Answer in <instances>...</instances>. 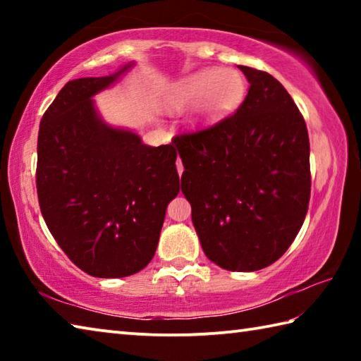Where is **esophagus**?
Returning <instances> with one entry per match:
<instances>
[{
    "instance_id": "1",
    "label": "esophagus",
    "mask_w": 361,
    "mask_h": 361,
    "mask_svg": "<svg viewBox=\"0 0 361 361\" xmlns=\"http://www.w3.org/2000/svg\"><path fill=\"white\" fill-rule=\"evenodd\" d=\"M176 170H178V173H183V164H181V159H176Z\"/></svg>"
}]
</instances>
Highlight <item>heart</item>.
<instances>
[{"instance_id":"heart-1","label":"heart","mask_w":361,"mask_h":361,"mask_svg":"<svg viewBox=\"0 0 361 361\" xmlns=\"http://www.w3.org/2000/svg\"><path fill=\"white\" fill-rule=\"evenodd\" d=\"M245 81L235 70L202 68L180 79L166 97V106L172 111L194 102L191 121L212 124L235 111L245 99Z\"/></svg>"}]
</instances>
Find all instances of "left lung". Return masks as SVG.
I'll return each instance as SVG.
<instances>
[{
    "instance_id": "left-lung-1",
    "label": "left lung",
    "mask_w": 361,
    "mask_h": 361,
    "mask_svg": "<svg viewBox=\"0 0 361 361\" xmlns=\"http://www.w3.org/2000/svg\"><path fill=\"white\" fill-rule=\"evenodd\" d=\"M250 82L234 114L173 138L181 191L207 258L237 272L271 266L295 240L310 199L309 135L276 78L239 65Z\"/></svg>"
}]
</instances>
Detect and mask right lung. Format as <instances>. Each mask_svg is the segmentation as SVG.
<instances>
[{"label":"right lung","mask_w":361,"mask_h":361,"mask_svg":"<svg viewBox=\"0 0 361 361\" xmlns=\"http://www.w3.org/2000/svg\"><path fill=\"white\" fill-rule=\"evenodd\" d=\"M111 76L66 82L42 114L36 189L42 218L65 255L102 279L137 274L154 256L166 209L180 191L175 146L143 145L113 129L92 97Z\"/></svg>","instance_id":"add662e5"}]
</instances>
